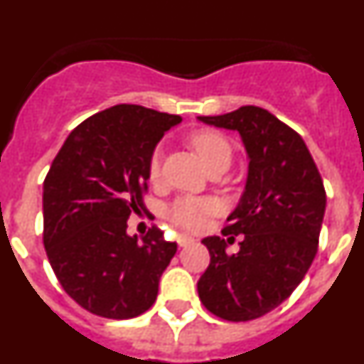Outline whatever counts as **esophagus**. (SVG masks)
I'll use <instances>...</instances> for the list:
<instances>
[{
	"instance_id": "34e87169",
	"label": "esophagus",
	"mask_w": 364,
	"mask_h": 364,
	"mask_svg": "<svg viewBox=\"0 0 364 364\" xmlns=\"http://www.w3.org/2000/svg\"><path fill=\"white\" fill-rule=\"evenodd\" d=\"M176 242H178L180 247H188V246H191L195 240H193L191 237H186V235H178V237H176Z\"/></svg>"
}]
</instances>
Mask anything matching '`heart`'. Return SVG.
<instances>
[{
    "instance_id": "1",
    "label": "heart",
    "mask_w": 364,
    "mask_h": 364,
    "mask_svg": "<svg viewBox=\"0 0 364 364\" xmlns=\"http://www.w3.org/2000/svg\"><path fill=\"white\" fill-rule=\"evenodd\" d=\"M189 144L200 159V162L205 166V169L217 162H230L231 153H233L230 140L213 129L195 131V133L189 134ZM160 171H162V153L156 147L149 156L147 173H149L151 180H159ZM215 211H217V204L213 200L182 197L167 208L166 215L180 230L200 231Z\"/></svg>"
}]
</instances>
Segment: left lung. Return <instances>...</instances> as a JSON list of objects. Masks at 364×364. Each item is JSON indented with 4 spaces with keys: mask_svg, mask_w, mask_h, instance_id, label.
Listing matches in <instances>:
<instances>
[{
    "mask_svg": "<svg viewBox=\"0 0 364 364\" xmlns=\"http://www.w3.org/2000/svg\"><path fill=\"white\" fill-rule=\"evenodd\" d=\"M204 124L239 131L250 156L246 189L222 235L202 240L210 266L198 279L205 310L224 321L259 319L301 284L319 246L326 208L321 173L297 131L255 105ZM244 234L239 254L225 246Z\"/></svg>",
    "mask_w": 364,
    "mask_h": 364,
    "instance_id": "obj_1",
    "label": "left lung"
}]
</instances>
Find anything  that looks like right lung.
<instances>
[{"instance_id": "right-lung-1", "label": "right lung", "mask_w": 364, "mask_h": 364, "mask_svg": "<svg viewBox=\"0 0 364 364\" xmlns=\"http://www.w3.org/2000/svg\"><path fill=\"white\" fill-rule=\"evenodd\" d=\"M178 114L120 104L87 118L67 136L43 182V244L70 299L107 319L153 306L176 242L151 226L127 235V218L146 211L147 164Z\"/></svg>"}]
</instances>
